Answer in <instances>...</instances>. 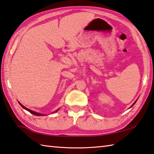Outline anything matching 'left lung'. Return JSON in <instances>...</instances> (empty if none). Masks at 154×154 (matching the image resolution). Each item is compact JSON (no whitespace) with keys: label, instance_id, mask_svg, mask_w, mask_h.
Wrapping results in <instances>:
<instances>
[{"label":"left lung","instance_id":"1","mask_svg":"<svg viewBox=\"0 0 154 154\" xmlns=\"http://www.w3.org/2000/svg\"><path fill=\"white\" fill-rule=\"evenodd\" d=\"M137 100H136V101H135V103H133V104H132V105H131V106H133V105H134V104H135V103H136V102H137Z\"/></svg>","mask_w":154,"mask_h":154}]
</instances>
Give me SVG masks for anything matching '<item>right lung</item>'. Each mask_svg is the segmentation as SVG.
Segmentation results:
<instances>
[{
    "label": "right lung",
    "instance_id": "add662e5",
    "mask_svg": "<svg viewBox=\"0 0 154 154\" xmlns=\"http://www.w3.org/2000/svg\"><path fill=\"white\" fill-rule=\"evenodd\" d=\"M19 103V104L20 105H21L23 109H25L26 111H29V112H31V114H33V115H36V116H43V115H44V114H42V113H39V112H35V111H31V110H30V109H27V108H26L25 106H24L23 105V104H21V103H20L19 102H18ZM60 109H57L56 111H54V112H57L58 111V110H59Z\"/></svg>",
    "mask_w": 154,
    "mask_h": 154
}]
</instances>
